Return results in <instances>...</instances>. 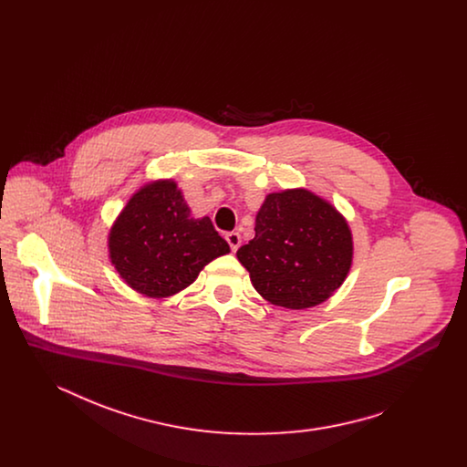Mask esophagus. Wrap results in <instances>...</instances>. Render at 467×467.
I'll list each match as a JSON object with an SVG mask.
<instances>
[{
  "mask_svg": "<svg viewBox=\"0 0 467 467\" xmlns=\"http://www.w3.org/2000/svg\"><path fill=\"white\" fill-rule=\"evenodd\" d=\"M225 242L229 244L233 252H236V250L240 248V244H242V234H240V233H234V231H233V233H227V234H225Z\"/></svg>",
  "mask_w": 467,
  "mask_h": 467,
  "instance_id": "1",
  "label": "esophagus"
}]
</instances>
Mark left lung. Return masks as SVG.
I'll use <instances>...</instances> for the list:
<instances>
[{
  "instance_id": "left-lung-1",
  "label": "left lung",
  "mask_w": 467,
  "mask_h": 467,
  "mask_svg": "<svg viewBox=\"0 0 467 467\" xmlns=\"http://www.w3.org/2000/svg\"><path fill=\"white\" fill-rule=\"evenodd\" d=\"M255 290L271 305L305 310L329 299L354 257L348 223L306 189L267 194L255 236L238 252Z\"/></svg>"
}]
</instances>
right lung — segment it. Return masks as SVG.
Listing matches in <instances>:
<instances>
[{
    "label": "right lung",
    "instance_id": "right-lung-1",
    "mask_svg": "<svg viewBox=\"0 0 467 467\" xmlns=\"http://www.w3.org/2000/svg\"><path fill=\"white\" fill-rule=\"evenodd\" d=\"M109 252L131 289L159 299L189 287L229 244L208 217L191 215L177 182L156 180L134 192L111 225Z\"/></svg>",
    "mask_w": 467,
    "mask_h": 467
}]
</instances>
